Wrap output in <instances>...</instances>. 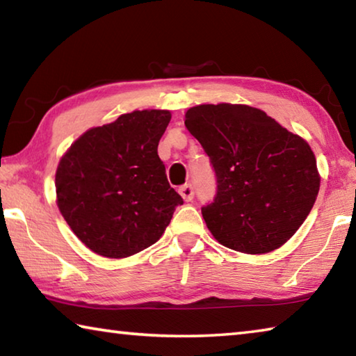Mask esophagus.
I'll return each mask as SVG.
<instances>
[{
	"label": "esophagus",
	"mask_w": 356,
	"mask_h": 356,
	"mask_svg": "<svg viewBox=\"0 0 356 356\" xmlns=\"http://www.w3.org/2000/svg\"><path fill=\"white\" fill-rule=\"evenodd\" d=\"M179 193H180V196H182L186 202L193 201V197H195V188H193V185H190V184L180 186Z\"/></svg>",
	"instance_id": "34e87169"
}]
</instances>
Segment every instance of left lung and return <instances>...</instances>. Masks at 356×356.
<instances>
[{
	"label": "left lung",
	"instance_id": "obj_1",
	"mask_svg": "<svg viewBox=\"0 0 356 356\" xmlns=\"http://www.w3.org/2000/svg\"><path fill=\"white\" fill-rule=\"evenodd\" d=\"M185 127L215 171L216 195L201 209L213 237L246 254L284 245L309 215L321 186L309 144L246 105L193 106Z\"/></svg>",
	"mask_w": 356,
	"mask_h": 356
}]
</instances>
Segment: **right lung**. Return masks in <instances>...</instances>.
<instances>
[{
    "label": "right lung",
    "mask_w": 356,
    "mask_h": 356,
    "mask_svg": "<svg viewBox=\"0 0 356 356\" xmlns=\"http://www.w3.org/2000/svg\"><path fill=\"white\" fill-rule=\"evenodd\" d=\"M166 110L122 114L88 130L58 165V207L89 250L127 257L154 245L184 200L168 182L156 147Z\"/></svg>",
    "instance_id": "1"
}]
</instances>
